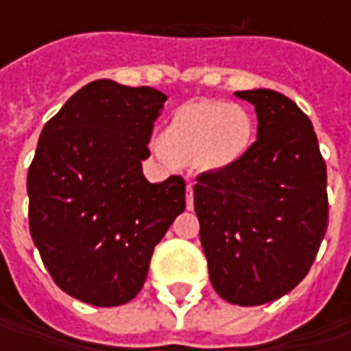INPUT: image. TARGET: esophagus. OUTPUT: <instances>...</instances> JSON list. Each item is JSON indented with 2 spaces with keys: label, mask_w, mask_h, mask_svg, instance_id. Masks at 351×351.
<instances>
[{
  "label": "esophagus",
  "mask_w": 351,
  "mask_h": 351,
  "mask_svg": "<svg viewBox=\"0 0 351 351\" xmlns=\"http://www.w3.org/2000/svg\"><path fill=\"white\" fill-rule=\"evenodd\" d=\"M185 201H187V209H193V185H187V193H185Z\"/></svg>",
  "instance_id": "esophagus-1"
}]
</instances>
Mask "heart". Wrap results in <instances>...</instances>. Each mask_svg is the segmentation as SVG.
I'll use <instances>...</instances> for the list:
<instances>
[{"instance_id":"heart-1","label":"heart","mask_w":351,"mask_h":351,"mask_svg":"<svg viewBox=\"0 0 351 351\" xmlns=\"http://www.w3.org/2000/svg\"><path fill=\"white\" fill-rule=\"evenodd\" d=\"M252 119L236 103L182 105L160 134L164 152L178 162H193L209 171L236 166L252 144Z\"/></svg>"}]
</instances>
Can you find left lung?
Returning a JSON list of instances; mask_svg holds the SVG:
<instances>
[{"label": "left lung", "instance_id": "obj_1", "mask_svg": "<svg viewBox=\"0 0 351 351\" xmlns=\"http://www.w3.org/2000/svg\"><path fill=\"white\" fill-rule=\"evenodd\" d=\"M254 105L258 136L224 171L197 178L201 246L215 291L240 306L295 289L328 224L326 164L308 117L274 89L236 91Z\"/></svg>", "mask_w": 351, "mask_h": 351}]
</instances>
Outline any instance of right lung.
<instances>
[{"mask_svg":"<svg viewBox=\"0 0 351 351\" xmlns=\"http://www.w3.org/2000/svg\"><path fill=\"white\" fill-rule=\"evenodd\" d=\"M166 93L95 80L48 121L27 176L29 228L64 293L119 306L142 289L154 246L185 209V182L150 183L142 160Z\"/></svg>","mask_w":351,"mask_h":351,"instance_id":"1","label":"right lung"}]
</instances>
